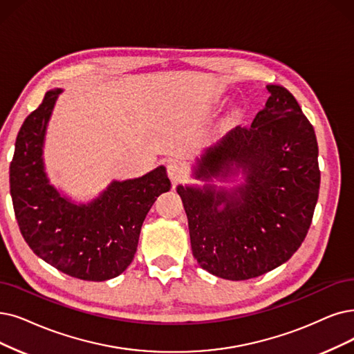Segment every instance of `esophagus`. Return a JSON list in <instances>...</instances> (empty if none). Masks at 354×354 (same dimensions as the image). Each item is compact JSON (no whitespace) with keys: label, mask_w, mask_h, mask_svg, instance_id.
<instances>
[{"label":"esophagus","mask_w":354,"mask_h":354,"mask_svg":"<svg viewBox=\"0 0 354 354\" xmlns=\"http://www.w3.org/2000/svg\"><path fill=\"white\" fill-rule=\"evenodd\" d=\"M167 174H168L169 180L176 183V181L181 180L183 176H185V168H183L181 164H178L176 161H171L167 165Z\"/></svg>","instance_id":"1"}]
</instances>
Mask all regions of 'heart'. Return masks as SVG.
<instances>
[{"mask_svg":"<svg viewBox=\"0 0 354 354\" xmlns=\"http://www.w3.org/2000/svg\"><path fill=\"white\" fill-rule=\"evenodd\" d=\"M244 115H245V110H244L241 106H234V107L230 110L228 116H226V119H225V124L238 123L239 120H241V119L244 118Z\"/></svg>","mask_w":354,"mask_h":354,"instance_id":"b5f03b06","label":"heart"}]
</instances>
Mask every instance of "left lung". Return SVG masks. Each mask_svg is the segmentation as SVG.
<instances>
[{"instance_id":"1","label":"left lung","mask_w":354,"mask_h":354,"mask_svg":"<svg viewBox=\"0 0 354 354\" xmlns=\"http://www.w3.org/2000/svg\"><path fill=\"white\" fill-rule=\"evenodd\" d=\"M270 97L251 128L226 133L194 160L203 186H177L193 256L203 270L226 280L261 276L301 247L319 193L318 144L295 97L267 86ZM214 179L239 180L234 188Z\"/></svg>"}]
</instances>
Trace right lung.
<instances>
[{
	"mask_svg": "<svg viewBox=\"0 0 354 354\" xmlns=\"http://www.w3.org/2000/svg\"><path fill=\"white\" fill-rule=\"evenodd\" d=\"M62 88L23 122L10 164V193L21 235L37 257L81 280L103 281L132 263L145 216L171 187L165 167L142 177L113 180L88 203L56 189L46 173L44 148L48 123Z\"/></svg>",
	"mask_w": 354,
	"mask_h": 354,
	"instance_id": "add662e5",
	"label": "right lung"
}]
</instances>
